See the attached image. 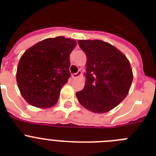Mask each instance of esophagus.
<instances>
[{
	"instance_id": "1",
	"label": "esophagus",
	"mask_w": 156,
	"mask_h": 156,
	"mask_svg": "<svg viewBox=\"0 0 156 156\" xmlns=\"http://www.w3.org/2000/svg\"><path fill=\"white\" fill-rule=\"evenodd\" d=\"M81 74H82V72L80 71V70H79V71L77 72L76 73H74L72 75V77L73 78V79H75V78H76V77L80 76H81Z\"/></svg>"
}]
</instances>
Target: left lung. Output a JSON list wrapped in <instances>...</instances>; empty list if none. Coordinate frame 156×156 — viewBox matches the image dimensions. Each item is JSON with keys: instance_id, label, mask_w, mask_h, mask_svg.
<instances>
[{"instance_id": "1", "label": "left lung", "mask_w": 156, "mask_h": 156, "mask_svg": "<svg viewBox=\"0 0 156 156\" xmlns=\"http://www.w3.org/2000/svg\"><path fill=\"white\" fill-rule=\"evenodd\" d=\"M86 54V83L76 92L84 108L104 113L116 107L126 97L133 80L131 66L126 56L112 44L99 40H79Z\"/></svg>"}]
</instances>
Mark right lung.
I'll return each mask as SVG.
<instances>
[{
  "label": "right lung",
  "instance_id": "right-lung-1",
  "mask_svg": "<svg viewBox=\"0 0 156 156\" xmlns=\"http://www.w3.org/2000/svg\"><path fill=\"white\" fill-rule=\"evenodd\" d=\"M76 45L74 40L57 37L43 40L25 51L16 80L29 104L44 108L57 103L62 87L71 76L69 55Z\"/></svg>",
  "mask_w": 156,
  "mask_h": 156
}]
</instances>
